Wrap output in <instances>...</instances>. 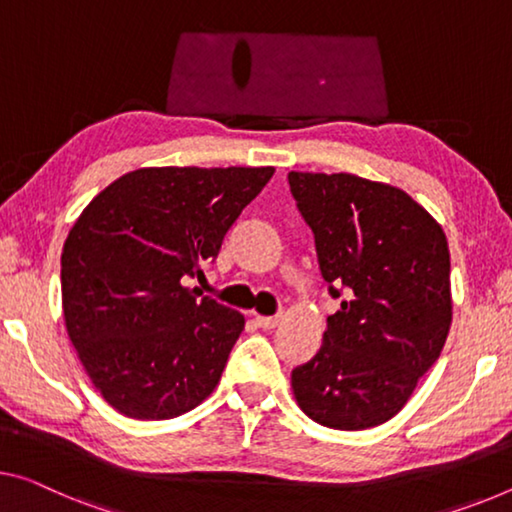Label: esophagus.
Instances as JSON below:
<instances>
[{
	"label": "esophagus",
	"mask_w": 512,
	"mask_h": 512,
	"mask_svg": "<svg viewBox=\"0 0 512 512\" xmlns=\"http://www.w3.org/2000/svg\"><path fill=\"white\" fill-rule=\"evenodd\" d=\"M256 322L263 329H274L281 322V316H256Z\"/></svg>",
	"instance_id": "esophagus-1"
}]
</instances>
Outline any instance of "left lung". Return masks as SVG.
<instances>
[{
  "instance_id": "1",
  "label": "left lung",
  "mask_w": 512,
  "mask_h": 512,
  "mask_svg": "<svg viewBox=\"0 0 512 512\" xmlns=\"http://www.w3.org/2000/svg\"><path fill=\"white\" fill-rule=\"evenodd\" d=\"M288 183L329 295L343 297L316 357L293 368L297 405L334 430L380 426L444 348L453 309L446 235L398 187L302 171Z\"/></svg>"
}]
</instances>
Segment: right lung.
Here are the masks:
<instances>
[{
    "label": "right lung",
    "instance_id": "right-lung-1",
    "mask_svg": "<svg viewBox=\"0 0 512 512\" xmlns=\"http://www.w3.org/2000/svg\"><path fill=\"white\" fill-rule=\"evenodd\" d=\"M272 174L137 169L84 208L61 254V302L82 366L114 410L174 419L217 387L245 318L185 283L215 261Z\"/></svg>",
    "mask_w": 512,
    "mask_h": 512
}]
</instances>
